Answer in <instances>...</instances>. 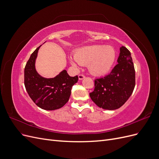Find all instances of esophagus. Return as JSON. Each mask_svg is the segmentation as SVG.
Wrapping results in <instances>:
<instances>
[{"mask_svg":"<svg viewBox=\"0 0 159 159\" xmlns=\"http://www.w3.org/2000/svg\"><path fill=\"white\" fill-rule=\"evenodd\" d=\"M85 78V75H84L80 74V75H78V78H79V80H83V79H84Z\"/></svg>","mask_w":159,"mask_h":159,"instance_id":"34e87169","label":"esophagus"}]
</instances>
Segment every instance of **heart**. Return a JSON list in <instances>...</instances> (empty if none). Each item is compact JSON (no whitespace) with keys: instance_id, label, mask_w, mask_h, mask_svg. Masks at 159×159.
Instances as JSON below:
<instances>
[{"instance_id":"1","label":"heart","mask_w":159,"mask_h":159,"mask_svg":"<svg viewBox=\"0 0 159 159\" xmlns=\"http://www.w3.org/2000/svg\"><path fill=\"white\" fill-rule=\"evenodd\" d=\"M71 64L76 66L88 64V70L95 76L106 75L111 69L115 59V51L110 46L93 45L79 49L74 54Z\"/></svg>"}]
</instances>
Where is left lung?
Listing matches in <instances>:
<instances>
[{"mask_svg":"<svg viewBox=\"0 0 159 159\" xmlns=\"http://www.w3.org/2000/svg\"><path fill=\"white\" fill-rule=\"evenodd\" d=\"M117 62L109 75L95 80L94 91L89 93L91 100L103 109L121 107L131 95L135 85L131 52L125 46L120 48Z\"/></svg>","mask_w":159,"mask_h":159,"instance_id":"obj_1","label":"left lung"}]
</instances>
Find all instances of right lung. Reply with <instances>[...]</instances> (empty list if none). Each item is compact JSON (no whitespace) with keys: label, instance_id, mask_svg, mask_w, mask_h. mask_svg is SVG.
Returning <instances> with one entry per match:
<instances>
[{"label":"right lung","instance_id":"add662e5","mask_svg":"<svg viewBox=\"0 0 159 159\" xmlns=\"http://www.w3.org/2000/svg\"><path fill=\"white\" fill-rule=\"evenodd\" d=\"M41 46L34 50L27 61L25 68V85L30 98L37 106L48 111L58 109L68 102L71 88L78 82V77L70 76L65 70L52 78L41 76L35 66Z\"/></svg>","mask_w":159,"mask_h":159}]
</instances>
